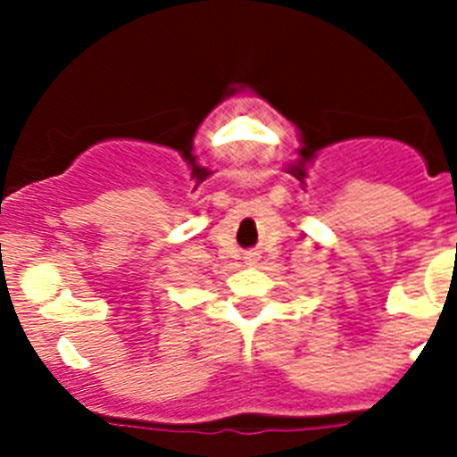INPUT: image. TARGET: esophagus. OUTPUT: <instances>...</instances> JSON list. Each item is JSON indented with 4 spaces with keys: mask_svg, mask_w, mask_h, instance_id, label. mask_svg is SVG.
<instances>
[{
    "mask_svg": "<svg viewBox=\"0 0 457 457\" xmlns=\"http://www.w3.org/2000/svg\"><path fill=\"white\" fill-rule=\"evenodd\" d=\"M258 253H245V261H247V265H256L258 263Z\"/></svg>",
    "mask_w": 457,
    "mask_h": 457,
    "instance_id": "esophagus-1",
    "label": "esophagus"
}]
</instances>
